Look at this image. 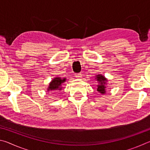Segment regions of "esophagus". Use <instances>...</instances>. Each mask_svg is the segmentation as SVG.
<instances>
[{
    "mask_svg": "<svg viewBox=\"0 0 150 150\" xmlns=\"http://www.w3.org/2000/svg\"><path fill=\"white\" fill-rule=\"evenodd\" d=\"M75 77L77 79H81V78H82V75H81V73H76Z\"/></svg>",
    "mask_w": 150,
    "mask_h": 150,
    "instance_id": "obj_1",
    "label": "esophagus"
}]
</instances>
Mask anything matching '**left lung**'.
<instances>
[{
  "mask_svg": "<svg viewBox=\"0 0 150 150\" xmlns=\"http://www.w3.org/2000/svg\"><path fill=\"white\" fill-rule=\"evenodd\" d=\"M96 79L98 82H99V85H98V88H97V91L98 92L104 94L105 93V84H106V79L104 77V76L101 75H97L96 76Z\"/></svg>",
  "mask_w": 150,
  "mask_h": 150,
  "instance_id": "8db88e82",
  "label": "left lung"
}]
</instances>
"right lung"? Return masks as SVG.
Segmentation results:
<instances>
[{"mask_svg": "<svg viewBox=\"0 0 150 150\" xmlns=\"http://www.w3.org/2000/svg\"><path fill=\"white\" fill-rule=\"evenodd\" d=\"M66 79H62L60 77H56L52 80V82L50 83L49 87L47 91H54V90H61L62 87H61V85L64 81H65Z\"/></svg>", "mask_w": 150, "mask_h": 150, "instance_id": "1", "label": "right lung"}]
</instances>
